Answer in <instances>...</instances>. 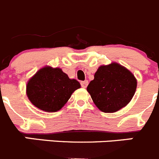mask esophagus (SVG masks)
Wrapping results in <instances>:
<instances>
[{
    "label": "esophagus",
    "mask_w": 159,
    "mask_h": 159,
    "mask_svg": "<svg viewBox=\"0 0 159 159\" xmlns=\"http://www.w3.org/2000/svg\"><path fill=\"white\" fill-rule=\"evenodd\" d=\"M80 84H81V87H84V88H86V87H87V85H88V81H87V80L82 81Z\"/></svg>",
    "instance_id": "esophagus-1"
}]
</instances>
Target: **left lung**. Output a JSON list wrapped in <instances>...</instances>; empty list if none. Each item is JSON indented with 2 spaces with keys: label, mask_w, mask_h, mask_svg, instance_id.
<instances>
[{
  "label": "left lung",
  "mask_w": 159,
  "mask_h": 159,
  "mask_svg": "<svg viewBox=\"0 0 159 159\" xmlns=\"http://www.w3.org/2000/svg\"><path fill=\"white\" fill-rule=\"evenodd\" d=\"M137 81L133 74L113 62L102 65L87 87L93 102L101 111L114 113L127 106L136 92Z\"/></svg>",
  "instance_id": "8db88e82"
}]
</instances>
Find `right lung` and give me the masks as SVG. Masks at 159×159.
Wrapping results in <instances>:
<instances>
[{
	"instance_id": "right-lung-1",
	"label": "right lung",
	"mask_w": 159,
	"mask_h": 159,
	"mask_svg": "<svg viewBox=\"0 0 159 159\" xmlns=\"http://www.w3.org/2000/svg\"><path fill=\"white\" fill-rule=\"evenodd\" d=\"M79 88L80 84L68 78L61 68L46 66L29 80L26 91L34 106L50 113L61 110Z\"/></svg>"
}]
</instances>
